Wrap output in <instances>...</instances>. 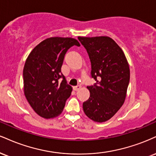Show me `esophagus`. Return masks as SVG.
Returning a JSON list of instances; mask_svg holds the SVG:
<instances>
[{"label":"esophagus","instance_id":"34e87169","mask_svg":"<svg viewBox=\"0 0 156 156\" xmlns=\"http://www.w3.org/2000/svg\"><path fill=\"white\" fill-rule=\"evenodd\" d=\"M80 88H81V86H73V90H75V91H78V90H79Z\"/></svg>","mask_w":156,"mask_h":156}]
</instances>
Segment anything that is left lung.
Listing matches in <instances>:
<instances>
[{"label":"left lung","instance_id":"obj_1","mask_svg":"<svg viewBox=\"0 0 156 156\" xmlns=\"http://www.w3.org/2000/svg\"><path fill=\"white\" fill-rule=\"evenodd\" d=\"M91 64L94 86H87L89 99L83 103L88 118L102 123L119 110L126 99L130 79L129 65L123 50L108 36L78 37Z\"/></svg>","mask_w":156,"mask_h":156}]
</instances>
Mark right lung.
Segmentation results:
<instances>
[{"label":"right lung","instance_id":"1","mask_svg":"<svg viewBox=\"0 0 156 156\" xmlns=\"http://www.w3.org/2000/svg\"><path fill=\"white\" fill-rule=\"evenodd\" d=\"M80 44L73 37H51L32 50L23 70L24 93L33 110L44 119H54L63 111L72 92L61 67L67 51ZM63 80L61 82L59 79Z\"/></svg>","mask_w":156,"mask_h":156}]
</instances>
